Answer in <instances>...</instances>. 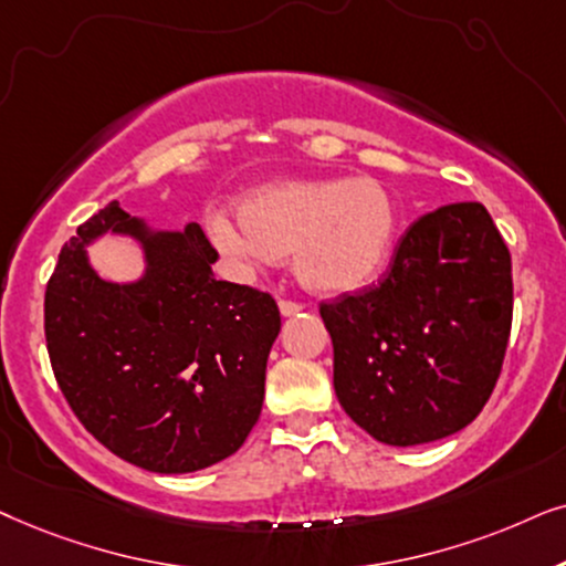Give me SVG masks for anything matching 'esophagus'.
Returning <instances> with one entry per match:
<instances>
[{
    "label": "esophagus",
    "mask_w": 566,
    "mask_h": 566,
    "mask_svg": "<svg viewBox=\"0 0 566 566\" xmlns=\"http://www.w3.org/2000/svg\"><path fill=\"white\" fill-rule=\"evenodd\" d=\"M303 311V305L300 303H292V300H279V313L284 315V318H290V315H297Z\"/></svg>",
    "instance_id": "1"
}]
</instances>
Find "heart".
Masks as SVG:
<instances>
[{
  "label": "heart",
  "mask_w": 566,
  "mask_h": 566,
  "mask_svg": "<svg viewBox=\"0 0 566 566\" xmlns=\"http://www.w3.org/2000/svg\"><path fill=\"white\" fill-rule=\"evenodd\" d=\"M207 232L238 266H266L276 255H292L307 290L349 295L373 284L394 259L401 209L375 178L279 180L245 193L240 217L212 209Z\"/></svg>",
  "instance_id": "b5f03b06"
}]
</instances>
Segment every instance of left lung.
Returning a JSON list of instances; mask_svg holds the SVG:
<instances>
[{
	"instance_id": "8db88e82",
	"label": "left lung",
	"mask_w": 566,
	"mask_h": 566,
	"mask_svg": "<svg viewBox=\"0 0 566 566\" xmlns=\"http://www.w3.org/2000/svg\"><path fill=\"white\" fill-rule=\"evenodd\" d=\"M344 411L378 442L424 446L471 424L502 373L512 261L479 201L419 217L375 287L321 303Z\"/></svg>"
}]
</instances>
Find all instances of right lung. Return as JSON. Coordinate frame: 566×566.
Segmentation results:
<instances>
[{"label": "right lung", "mask_w": 566, "mask_h": 566, "mask_svg": "<svg viewBox=\"0 0 566 566\" xmlns=\"http://www.w3.org/2000/svg\"><path fill=\"white\" fill-rule=\"evenodd\" d=\"M105 231L146 251L137 283H105L86 245ZM205 230H153L118 201L80 224L49 279L43 326L56 382L90 434L145 471L230 458L261 417L282 318L269 292L220 282Z\"/></svg>", "instance_id": "1"}]
</instances>
